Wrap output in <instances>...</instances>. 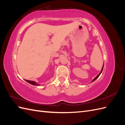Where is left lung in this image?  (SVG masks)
<instances>
[{
    "label": "left lung",
    "instance_id": "obj_1",
    "mask_svg": "<svg viewBox=\"0 0 125 125\" xmlns=\"http://www.w3.org/2000/svg\"><path fill=\"white\" fill-rule=\"evenodd\" d=\"M103 67H104V65H103V67H102V70H101V72H100V73L99 74H98L97 75V76L95 78H94V79H93V81H92V82H93L94 81H95V80H96V79H97V78H99V77L100 76V75L101 74V73H102V71H103Z\"/></svg>",
    "mask_w": 125,
    "mask_h": 125
}]
</instances>
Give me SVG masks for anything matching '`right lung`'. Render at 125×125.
Listing matches in <instances>:
<instances>
[{
	"label": "right lung",
	"mask_w": 125,
	"mask_h": 125,
	"mask_svg": "<svg viewBox=\"0 0 125 125\" xmlns=\"http://www.w3.org/2000/svg\"><path fill=\"white\" fill-rule=\"evenodd\" d=\"M25 81H26V82H28V83H29L31 84H32V85H38V86L40 85L39 84H37V83H36V82H34V81H30V80H25Z\"/></svg>",
	"instance_id": "add662e5"
}]
</instances>
